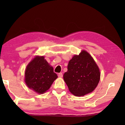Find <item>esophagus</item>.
Returning <instances> with one entry per match:
<instances>
[{"instance_id": "obj_1", "label": "esophagus", "mask_w": 125, "mask_h": 125, "mask_svg": "<svg viewBox=\"0 0 125 125\" xmlns=\"http://www.w3.org/2000/svg\"><path fill=\"white\" fill-rule=\"evenodd\" d=\"M58 77H63V74H62V73H59L58 74Z\"/></svg>"}]
</instances>
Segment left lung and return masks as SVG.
<instances>
[{
	"mask_svg": "<svg viewBox=\"0 0 125 125\" xmlns=\"http://www.w3.org/2000/svg\"><path fill=\"white\" fill-rule=\"evenodd\" d=\"M99 69L89 52L82 50L69 61L63 79L70 92L76 96H83L95 89L100 81Z\"/></svg>",
	"mask_w": 125,
	"mask_h": 125,
	"instance_id": "left-lung-1",
	"label": "left lung"
}]
</instances>
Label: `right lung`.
Segmentation results:
<instances>
[{"instance_id":"right-lung-1","label":"right lung","mask_w":125,"mask_h":125,"mask_svg":"<svg viewBox=\"0 0 125 125\" xmlns=\"http://www.w3.org/2000/svg\"><path fill=\"white\" fill-rule=\"evenodd\" d=\"M25 82L29 88L39 94H44L57 78L56 73L43 56H36L29 63L25 73Z\"/></svg>"}]
</instances>
